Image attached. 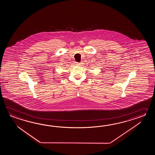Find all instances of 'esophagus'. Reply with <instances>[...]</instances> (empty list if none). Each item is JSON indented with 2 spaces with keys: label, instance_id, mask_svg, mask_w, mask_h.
<instances>
[{
  "label": "esophagus",
  "instance_id": "34e87169",
  "mask_svg": "<svg viewBox=\"0 0 155 155\" xmlns=\"http://www.w3.org/2000/svg\"><path fill=\"white\" fill-rule=\"evenodd\" d=\"M80 64H81L80 63H76V65H80Z\"/></svg>",
  "mask_w": 155,
  "mask_h": 155
}]
</instances>
